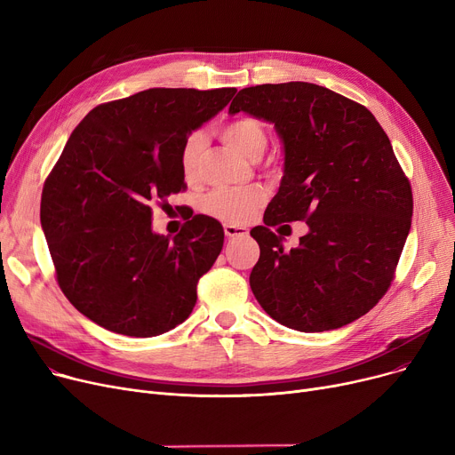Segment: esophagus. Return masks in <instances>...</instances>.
<instances>
[{"label": "esophagus", "mask_w": 455, "mask_h": 455, "mask_svg": "<svg viewBox=\"0 0 455 455\" xmlns=\"http://www.w3.org/2000/svg\"><path fill=\"white\" fill-rule=\"evenodd\" d=\"M225 234H227V237H240V235H247L249 230L245 227H242V225H230V223H227L225 225Z\"/></svg>", "instance_id": "1"}]
</instances>
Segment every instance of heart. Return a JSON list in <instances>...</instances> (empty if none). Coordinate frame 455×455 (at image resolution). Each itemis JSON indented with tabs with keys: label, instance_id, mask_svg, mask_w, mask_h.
<instances>
[{
	"label": "heart",
	"instance_id": "obj_1",
	"mask_svg": "<svg viewBox=\"0 0 455 455\" xmlns=\"http://www.w3.org/2000/svg\"><path fill=\"white\" fill-rule=\"evenodd\" d=\"M221 138L228 148L247 158H258L266 149L267 134L264 125L254 117H237L223 127ZM204 149L201 132L189 134L180 148V172L186 180H196L199 175V156ZM266 194L261 188H220L203 199V212L210 218L240 225L249 221L264 203Z\"/></svg>",
	"mask_w": 455,
	"mask_h": 455
}]
</instances>
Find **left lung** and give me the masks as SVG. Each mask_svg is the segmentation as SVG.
I'll use <instances>...</instances> for the list:
<instances>
[{
	"mask_svg": "<svg viewBox=\"0 0 455 455\" xmlns=\"http://www.w3.org/2000/svg\"><path fill=\"white\" fill-rule=\"evenodd\" d=\"M237 112L273 124L283 146L266 227L251 230L259 245L249 278L256 300L299 331L360 319L386 295L411 228V186L387 134L363 105L300 81L243 88L228 108ZM300 219L308 234L283 251L268 227Z\"/></svg>",
	"mask_w": 455,
	"mask_h": 455,
	"instance_id": "obj_1",
	"label": "left lung"
}]
</instances>
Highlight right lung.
I'll return each mask as SVG.
<instances>
[{
	"label": "right lung",
	"instance_id": "add662e5",
	"mask_svg": "<svg viewBox=\"0 0 455 455\" xmlns=\"http://www.w3.org/2000/svg\"><path fill=\"white\" fill-rule=\"evenodd\" d=\"M235 88H149L90 110L42 189L40 223L62 293L114 333L153 338L184 323L218 259L220 221L194 215L170 237L153 204L186 188L184 140Z\"/></svg>",
	"mask_w": 455,
	"mask_h": 455
}]
</instances>
